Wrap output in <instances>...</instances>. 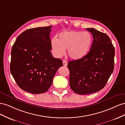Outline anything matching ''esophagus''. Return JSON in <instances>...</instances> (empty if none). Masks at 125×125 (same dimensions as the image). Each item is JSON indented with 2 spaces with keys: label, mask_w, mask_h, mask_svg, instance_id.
<instances>
[{
  "label": "esophagus",
  "mask_w": 125,
  "mask_h": 125,
  "mask_svg": "<svg viewBox=\"0 0 125 125\" xmlns=\"http://www.w3.org/2000/svg\"><path fill=\"white\" fill-rule=\"evenodd\" d=\"M63 65L64 66H67V62L65 60H63Z\"/></svg>",
  "instance_id": "esophagus-1"
}]
</instances>
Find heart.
<instances>
[{
	"mask_svg": "<svg viewBox=\"0 0 125 125\" xmlns=\"http://www.w3.org/2000/svg\"><path fill=\"white\" fill-rule=\"evenodd\" d=\"M92 43L93 37L89 32L71 31L61 33L59 39L53 38L51 44L52 51L56 56H62L67 49L70 58L77 60L87 55Z\"/></svg>",
	"mask_w": 125,
	"mask_h": 125,
	"instance_id": "1",
	"label": "heart"
}]
</instances>
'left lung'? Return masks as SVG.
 Here are the masks:
<instances>
[{"label": "left lung", "mask_w": 125, "mask_h": 125, "mask_svg": "<svg viewBox=\"0 0 125 125\" xmlns=\"http://www.w3.org/2000/svg\"><path fill=\"white\" fill-rule=\"evenodd\" d=\"M93 41L90 51L80 60L70 61V85L72 91L86 95L101 90L114 68L115 49L106 34L94 28H86Z\"/></svg>", "instance_id": "8db88e82"}]
</instances>
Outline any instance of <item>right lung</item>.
I'll return each instance as SVG.
<instances>
[{"label": "right lung", "instance_id": "1", "mask_svg": "<svg viewBox=\"0 0 125 125\" xmlns=\"http://www.w3.org/2000/svg\"><path fill=\"white\" fill-rule=\"evenodd\" d=\"M52 26L27 30L17 37L11 52L10 69L18 86L32 94L47 92L62 60L53 58L50 38Z\"/></svg>", "mask_w": 125, "mask_h": 125}]
</instances>
